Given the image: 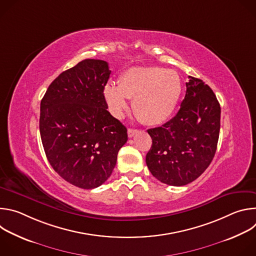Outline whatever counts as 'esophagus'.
Listing matches in <instances>:
<instances>
[{
	"mask_svg": "<svg viewBox=\"0 0 256 256\" xmlns=\"http://www.w3.org/2000/svg\"><path fill=\"white\" fill-rule=\"evenodd\" d=\"M138 130H134V128H128V138H132Z\"/></svg>",
	"mask_w": 256,
	"mask_h": 256,
	"instance_id": "1",
	"label": "esophagus"
}]
</instances>
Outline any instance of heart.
<instances>
[{"label":"heart","instance_id":"obj_1","mask_svg":"<svg viewBox=\"0 0 256 256\" xmlns=\"http://www.w3.org/2000/svg\"><path fill=\"white\" fill-rule=\"evenodd\" d=\"M182 93V82L174 70L159 66H134L124 70L118 85L108 82L103 95L109 110L120 118L134 97L132 108L142 122L156 126L174 112Z\"/></svg>","mask_w":256,"mask_h":256}]
</instances>
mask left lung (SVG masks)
Wrapping results in <instances>:
<instances>
[{"label":"left lung","instance_id":"left-lung-1","mask_svg":"<svg viewBox=\"0 0 256 256\" xmlns=\"http://www.w3.org/2000/svg\"><path fill=\"white\" fill-rule=\"evenodd\" d=\"M188 78L177 114L148 130L153 144L146 163L154 177L173 186L188 184L204 172L220 134L221 107L214 93L202 80Z\"/></svg>","mask_w":256,"mask_h":256}]
</instances>
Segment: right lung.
Returning a JSON list of instances; mask_svg holds the SVG:
<instances>
[{
	"label": "right lung",
	"instance_id": "1",
	"mask_svg": "<svg viewBox=\"0 0 256 256\" xmlns=\"http://www.w3.org/2000/svg\"><path fill=\"white\" fill-rule=\"evenodd\" d=\"M112 70L88 58L56 78L40 102V130L46 158L68 184L100 186L112 175L126 128L109 112L103 95Z\"/></svg>",
	"mask_w": 256,
	"mask_h": 256
}]
</instances>
